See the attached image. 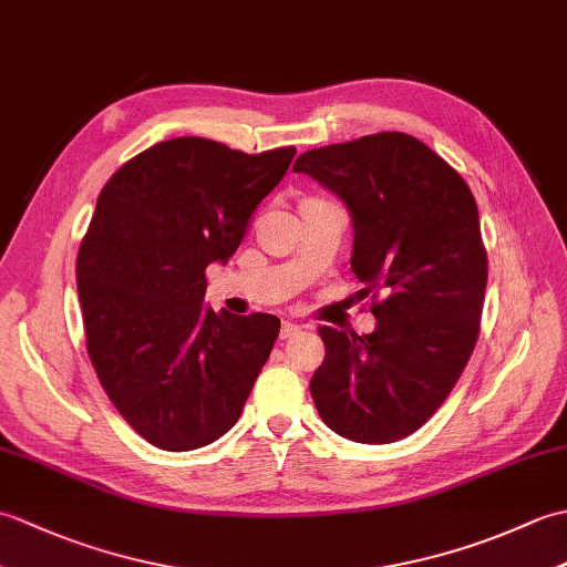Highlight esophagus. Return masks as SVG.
Here are the masks:
<instances>
[{"instance_id": "34e87169", "label": "esophagus", "mask_w": 567, "mask_h": 567, "mask_svg": "<svg viewBox=\"0 0 567 567\" xmlns=\"http://www.w3.org/2000/svg\"><path fill=\"white\" fill-rule=\"evenodd\" d=\"M299 331H302V327H299V323H292V321H282L280 339H292V336H297Z\"/></svg>"}]
</instances>
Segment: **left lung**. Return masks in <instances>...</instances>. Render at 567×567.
I'll return each mask as SVG.
<instances>
[{
    "instance_id": "left-lung-1",
    "label": "left lung",
    "mask_w": 567,
    "mask_h": 567,
    "mask_svg": "<svg viewBox=\"0 0 567 567\" xmlns=\"http://www.w3.org/2000/svg\"><path fill=\"white\" fill-rule=\"evenodd\" d=\"M292 171L346 204L360 292L382 295L372 333L319 329L327 355L311 400L339 436L394 443L436 414L477 341L487 252L475 197L441 155L400 131L307 151Z\"/></svg>"
}]
</instances>
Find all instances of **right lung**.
Segmentation results:
<instances>
[{"mask_svg": "<svg viewBox=\"0 0 567 567\" xmlns=\"http://www.w3.org/2000/svg\"><path fill=\"white\" fill-rule=\"evenodd\" d=\"M295 153L171 138L102 189L75 270L87 353L118 414L155 449L221 439L270 358L280 319L216 315L204 270L234 256Z\"/></svg>", "mask_w": 567, "mask_h": 567, "instance_id": "1", "label": "right lung"}]
</instances>
